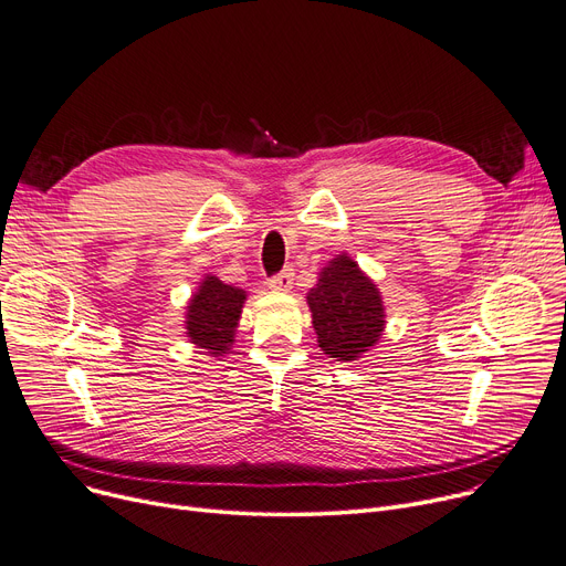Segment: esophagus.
<instances>
[{"label":"esophagus","instance_id":"1","mask_svg":"<svg viewBox=\"0 0 566 566\" xmlns=\"http://www.w3.org/2000/svg\"><path fill=\"white\" fill-rule=\"evenodd\" d=\"M269 286H271L273 291H277V293H289L291 286H293V271L286 269V271L273 275V277L269 280Z\"/></svg>","mask_w":566,"mask_h":566}]
</instances>
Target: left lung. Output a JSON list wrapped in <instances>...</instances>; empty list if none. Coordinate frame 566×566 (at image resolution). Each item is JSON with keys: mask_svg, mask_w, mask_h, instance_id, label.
Instances as JSON below:
<instances>
[{"mask_svg": "<svg viewBox=\"0 0 566 566\" xmlns=\"http://www.w3.org/2000/svg\"><path fill=\"white\" fill-rule=\"evenodd\" d=\"M307 305L318 346L338 361H353L380 342L385 305L375 282L346 252L336 254L310 289Z\"/></svg>", "mask_w": 566, "mask_h": 566, "instance_id": "left-lung-1", "label": "left lung"}]
</instances>
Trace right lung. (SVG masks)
<instances>
[{
    "instance_id": "obj_1",
    "label": "right lung",
    "mask_w": 566,
    "mask_h": 566,
    "mask_svg": "<svg viewBox=\"0 0 566 566\" xmlns=\"http://www.w3.org/2000/svg\"><path fill=\"white\" fill-rule=\"evenodd\" d=\"M243 303V289L224 284L216 275H205L193 297L188 300L186 336L211 357L228 355L234 344Z\"/></svg>"
}]
</instances>
